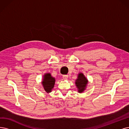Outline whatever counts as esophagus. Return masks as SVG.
<instances>
[{
  "mask_svg": "<svg viewBox=\"0 0 129 129\" xmlns=\"http://www.w3.org/2000/svg\"><path fill=\"white\" fill-rule=\"evenodd\" d=\"M62 78L64 80H67L68 79V76L67 75H63L62 76Z\"/></svg>",
  "mask_w": 129,
  "mask_h": 129,
  "instance_id": "esophagus-1",
  "label": "esophagus"
}]
</instances>
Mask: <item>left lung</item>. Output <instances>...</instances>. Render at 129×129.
<instances>
[{"instance_id":"obj_1","label":"left lung","mask_w":129,"mask_h":129,"mask_svg":"<svg viewBox=\"0 0 129 129\" xmlns=\"http://www.w3.org/2000/svg\"><path fill=\"white\" fill-rule=\"evenodd\" d=\"M88 82L87 78L82 73L78 75V78L76 80V84L79 92H82L86 88V85Z\"/></svg>"}]
</instances>
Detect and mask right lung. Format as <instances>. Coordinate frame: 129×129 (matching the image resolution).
<instances>
[{
    "label": "right lung",
    "mask_w": 129,
    "mask_h": 129,
    "mask_svg": "<svg viewBox=\"0 0 129 129\" xmlns=\"http://www.w3.org/2000/svg\"><path fill=\"white\" fill-rule=\"evenodd\" d=\"M55 78L51 77L50 74H46L44 76V79L42 81V84L44 90L50 92L53 88L55 83Z\"/></svg>",
    "instance_id": "obj_1"
}]
</instances>
